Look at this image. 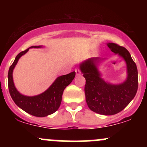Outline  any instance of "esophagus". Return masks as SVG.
<instances>
[{"label":"esophagus","mask_w":147,"mask_h":147,"mask_svg":"<svg viewBox=\"0 0 147 147\" xmlns=\"http://www.w3.org/2000/svg\"><path fill=\"white\" fill-rule=\"evenodd\" d=\"M75 72H76V75H78V76L81 74V71L79 68H76V69H75Z\"/></svg>","instance_id":"obj_1"}]
</instances>
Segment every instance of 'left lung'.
Here are the masks:
<instances>
[{
	"instance_id": "obj_1",
	"label": "left lung",
	"mask_w": 147,
	"mask_h": 147,
	"mask_svg": "<svg viewBox=\"0 0 147 147\" xmlns=\"http://www.w3.org/2000/svg\"><path fill=\"white\" fill-rule=\"evenodd\" d=\"M107 46L111 51L124 59L127 65V77L121 84L105 82L101 78L98 65L102 59L92 57L80 65L86 80L84 86L87 106L93 112L103 115H113L124 109L135 97L138 89V72L128 50L115 43Z\"/></svg>"
}]
</instances>
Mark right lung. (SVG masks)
<instances>
[{
    "label": "right lung",
    "mask_w": 147,
    "mask_h": 147,
    "mask_svg": "<svg viewBox=\"0 0 147 147\" xmlns=\"http://www.w3.org/2000/svg\"><path fill=\"white\" fill-rule=\"evenodd\" d=\"M42 46H31L16 56L8 70V89L12 99L18 107L30 115L38 117H44L52 115L58 109L62 102V96L65 87L69 85L75 77V72L58 77L50 87L44 92L35 96H26L20 94L15 87L13 72L21 56L26 54L30 48H40Z\"/></svg>",
    "instance_id": "add662e5"
}]
</instances>
